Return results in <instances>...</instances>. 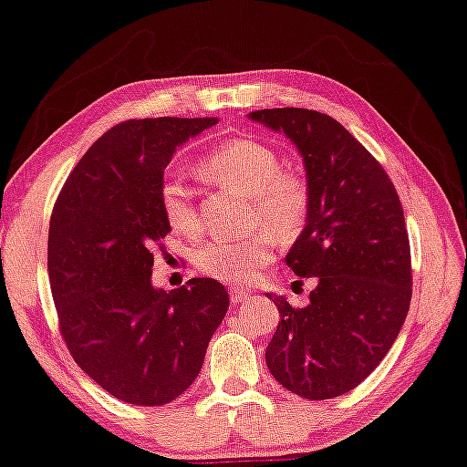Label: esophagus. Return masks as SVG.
I'll return each instance as SVG.
<instances>
[{
    "mask_svg": "<svg viewBox=\"0 0 467 467\" xmlns=\"http://www.w3.org/2000/svg\"><path fill=\"white\" fill-rule=\"evenodd\" d=\"M247 291L243 289V287H233L231 289V302L233 304H241V302H245L247 300Z\"/></svg>",
    "mask_w": 467,
    "mask_h": 467,
    "instance_id": "obj_1",
    "label": "esophagus"
}]
</instances>
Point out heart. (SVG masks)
I'll return each mask as SVG.
<instances>
[{
    "mask_svg": "<svg viewBox=\"0 0 467 467\" xmlns=\"http://www.w3.org/2000/svg\"><path fill=\"white\" fill-rule=\"evenodd\" d=\"M197 170L207 182L252 199V222L266 224L278 239L294 241L308 224V180L300 171L285 170L281 155L266 142L234 138L201 157ZM159 207L173 233L186 239L203 233L192 191L180 176H165L159 184ZM272 234L257 231L243 239L218 236L199 249L194 264L222 283H247L275 260L276 239Z\"/></svg>",
    "mask_w": 467,
    "mask_h": 467,
    "instance_id": "1",
    "label": "heart"
}]
</instances>
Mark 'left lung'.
<instances>
[{"instance_id":"8db88e82","label":"left lung","mask_w":467,"mask_h":467,"mask_svg":"<svg viewBox=\"0 0 467 467\" xmlns=\"http://www.w3.org/2000/svg\"><path fill=\"white\" fill-rule=\"evenodd\" d=\"M249 117L283 131L304 159L310 218L285 262L297 276H317L304 308L270 294L281 321L266 365L302 399H336L381 363L411 304V247L399 192L333 117L308 109Z\"/></svg>"}]
</instances>
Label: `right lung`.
Masks as SVG:
<instances>
[{
	"label": "right lung",
	"mask_w": 467,
	"mask_h": 467,
	"mask_svg": "<svg viewBox=\"0 0 467 467\" xmlns=\"http://www.w3.org/2000/svg\"><path fill=\"white\" fill-rule=\"evenodd\" d=\"M218 123L130 119L100 136L56 199L47 275L62 339L96 384L130 405L186 392L228 310L224 285L191 278L167 294L150 283L170 233L159 184L176 146Z\"/></svg>",
	"instance_id": "1"
}]
</instances>
